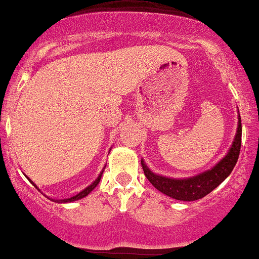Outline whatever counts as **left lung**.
<instances>
[{"label":"left lung","mask_w":259,"mask_h":259,"mask_svg":"<svg viewBox=\"0 0 259 259\" xmlns=\"http://www.w3.org/2000/svg\"><path fill=\"white\" fill-rule=\"evenodd\" d=\"M241 118L239 115L236 135L229 151L223 159L218 161L207 171L199 173L193 177L171 178L154 173L142 159L141 162L145 177L157 190L172 199L181 200V201H195V200L202 199L203 196L214 190L232 173L239 159L240 148H241Z\"/></svg>","instance_id":"1"}]
</instances>
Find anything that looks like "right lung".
Here are the masks:
<instances>
[{
  "instance_id": "1",
  "label": "right lung",
  "mask_w": 259,
  "mask_h": 259,
  "mask_svg": "<svg viewBox=\"0 0 259 259\" xmlns=\"http://www.w3.org/2000/svg\"><path fill=\"white\" fill-rule=\"evenodd\" d=\"M110 150H111V149H110ZM104 168H105V167H104ZM104 168H103L102 169V172H100L99 173V176H98V177H97V179H96V181H94L93 182V183L92 184H91V185H88V187L87 188H84V189L83 190H82V191H80V193H78V194H76V195H74V196H71V197H68V199H63V200H56V199H51L52 200V201H54V202H62V203H68V202H74V201H77V200H81V199H83V197L84 196H87L88 195V194H90L91 193V191H92L93 189H94V188H96L97 187V185H98L99 184V182H100V178H102V176H103V172H104ZM25 177H26V176H25ZM27 179H29V181H30V183H31L32 185H33V187H35L36 188V189H37V190H39L38 189V188H37V185H36L35 183H33V182L31 181V179H30L29 177H26ZM48 199H50V197H48Z\"/></svg>"
}]
</instances>
